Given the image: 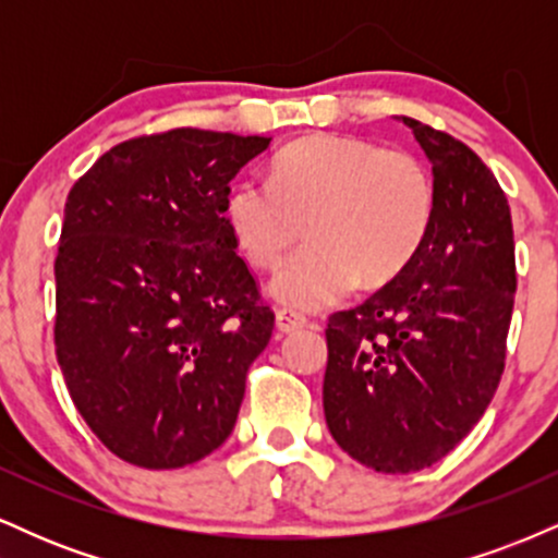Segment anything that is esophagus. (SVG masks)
Segmentation results:
<instances>
[{"instance_id": "34e87169", "label": "esophagus", "mask_w": 558, "mask_h": 558, "mask_svg": "<svg viewBox=\"0 0 558 558\" xmlns=\"http://www.w3.org/2000/svg\"><path fill=\"white\" fill-rule=\"evenodd\" d=\"M275 325H278L280 332H293V330L306 328V325H310V319L293 310H278V315H275Z\"/></svg>"}]
</instances>
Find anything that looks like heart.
I'll list each match as a JSON object with an SVG mask.
<instances>
[{
  "label": "heart",
  "mask_w": 558,
  "mask_h": 558,
  "mask_svg": "<svg viewBox=\"0 0 558 558\" xmlns=\"http://www.w3.org/2000/svg\"><path fill=\"white\" fill-rule=\"evenodd\" d=\"M222 213L257 270L278 265L306 230L310 243L280 265L270 288L293 310H323L360 280L383 286L412 265L430 233L435 185L409 151L315 133L275 155L270 183H233Z\"/></svg>",
  "instance_id": "b5f03b06"
}]
</instances>
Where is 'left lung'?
<instances>
[{"label":"left lung","mask_w":558,"mask_h":558,"mask_svg":"<svg viewBox=\"0 0 558 558\" xmlns=\"http://www.w3.org/2000/svg\"><path fill=\"white\" fill-rule=\"evenodd\" d=\"M433 162L435 217L412 265L328 319L325 422L351 459L407 475L464 438L504 375L514 230L496 175L470 146L401 118Z\"/></svg>","instance_id":"obj_1"}]
</instances>
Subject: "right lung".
I'll return each instance as SVG.
<instances>
[{
  "label": "right lung",
  "mask_w": 558,
  "mask_h": 558,
  "mask_svg": "<svg viewBox=\"0 0 558 558\" xmlns=\"http://www.w3.org/2000/svg\"><path fill=\"white\" fill-rule=\"evenodd\" d=\"M265 136L175 128L112 146L75 181L54 259V349L114 457L178 470L233 433L275 315L226 226Z\"/></svg>",
  "instance_id": "right-lung-1"
}]
</instances>
